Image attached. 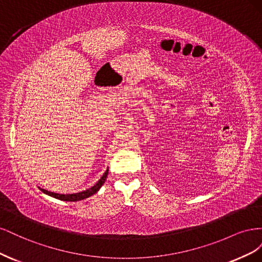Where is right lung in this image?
<instances>
[{"instance_id":"add662e5","label":"right lung","mask_w":262,"mask_h":262,"mask_svg":"<svg viewBox=\"0 0 262 262\" xmlns=\"http://www.w3.org/2000/svg\"><path fill=\"white\" fill-rule=\"evenodd\" d=\"M107 175H108V168L107 170L105 171L104 175L101 176V178L95 184L93 187H91L90 189H86L84 190V191L82 192H77V193H70V194H60V193H54V192H50L48 191V190H45V189H41L40 190L48 194L50 196H53L55 198V199H59V200H62V201H70V202H76V201H80V200H84L86 199V198H89L93 194L96 193L98 190L101 188V186L105 184L106 181V178H107Z\"/></svg>"}]
</instances>
